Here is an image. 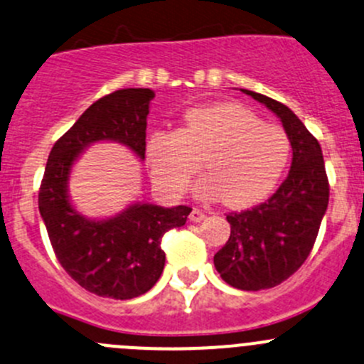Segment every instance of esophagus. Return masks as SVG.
<instances>
[{
    "label": "esophagus",
    "mask_w": 364,
    "mask_h": 364,
    "mask_svg": "<svg viewBox=\"0 0 364 364\" xmlns=\"http://www.w3.org/2000/svg\"><path fill=\"white\" fill-rule=\"evenodd\" d=\"M189 220L191 221H195V223H198V221H202V220H205V213H203L202 209H193L191 210V214H189Z\"/></svg>",
    "instance_id": "esophagus-1"
}]
</instances>
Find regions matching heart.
Instances as JSON below:
<instances>
[{"mask_svg": "<svg viewBox=\"0 0 364 364\" xmlns=\"http://www.w3.org/2000/svg\"><path fill=\"white\" fill-rule=\"evenodd\" d=\"M146 157L155 182L171 195L188 188L203 161L207 175L196 186L198 196L243 209L277 188L291 159V139L279 124L225 102L189 109L176 132L151 134Z\"/></svg>", "mask_w": 364, "mask_h": 364, "instance_id": "b5f03b06", "label": "heart"}]
</instances>
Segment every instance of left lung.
Returning <instances> with one entry per match:
<instances>
[{
    "mask_svg": "<svg viewBox=\"0 0 364 364\" xmlns=\"http://www.w3.org/2000/svg\"><path fill=\"white\" fill-rule=\"evenodd\" d=\"M282 121L291 139L289 175L266 202L230 213V236L214 255L218 273L243 291L275 288L293 275L311 254L328 205V178L316 137L277 100L247 91Z\"/></svg>",
    "mask_w": 364,
    "mask_h": 364,
    "instance_id": "left-lung-1",
    "label": "left lung"
}]
</instances>
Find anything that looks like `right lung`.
Segmentation results:
<instances>
[{
	"instance_id": "add662e5",
	"label": "right lung",
	"mask_w": 364,
	"mask_h": 364,
	"mask_svg": "<svg viewBox=\"0 0 364 364\" xmlns=\"http://www.w3.org/2000/svg\"><path fill=\"white\" fill-rule=\"evenodd\" d=\"M150 89H119L92 103L53 144L39 188V210L62 268L84 289L128 300L154 288L164 269L162 236L182 227L191 207L136 203L112 220L92 221L68 198L73 162L95 141H119L144 159Z\"/></svg>"
}]
</instances>
